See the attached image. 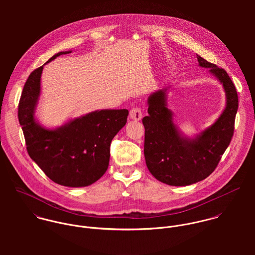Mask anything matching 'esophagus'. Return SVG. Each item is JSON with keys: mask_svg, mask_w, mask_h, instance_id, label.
<instances>
[{"mask_svg": "<svg viewBox=\"0 0 255 255\" xmlns=\"http://www.w3.org/2000/svg\"><path fill=\"white\" fill-rule=\"evenodd\" d=\"M129 117L130 119L134 120V121H139L141 120L142 118V112L141 109L138 108V107H134V108H131L129 111Z\"/></svg>", "mask_w": 255, "mask_h": 255, "instance_id": "1", "label": "esophagus"}]
</instances>
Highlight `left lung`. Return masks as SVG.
<instances>
[{
  "label": "left lung",
  "mask_w": 255,
  "mask_h": 255,
  "mask_svg": "<svg viewBox=\"0 0 255 255\" xmlns=\"http://www.w3.org/2000/svg\"><path fill=\"white\" fill-rule=\"evenodd\" d=\"M200 67L208 68L223 83L227 105L215 124L195 139L180 136L166 107L165 90L148 99V116L142 119L145 128L144 156L149 172L160 182L182 186L200 182L211 175L230 144L239 98L235 84L224 69L197 55Z\"/></svg>",
  "instance_id": "1"
}]
</instances>
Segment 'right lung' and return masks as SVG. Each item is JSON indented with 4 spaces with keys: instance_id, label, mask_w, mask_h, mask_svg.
<instances>
[{
    "instance_id": "right-lung-1",
    "label": "right lung",
    "mask_w": 255,
    "mask_h": 255,
    "mask_svg": "<svg viewBox=\"0 0 255 255\" xmlns=\"http://www.w3.org/2000/svg\"><path fill=\"white\" fill-rule=\"evenodd\" d=\"M67 53L71 52H60L47 63ZM42 70L43 66L29 74L18 103L28 155L56 183L71 187L92 184L108 169L111 141L126 125L128 111H96L58 129H45L34 119Z\"/></svg>"
}]
</instances>
